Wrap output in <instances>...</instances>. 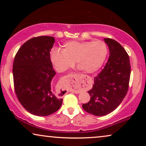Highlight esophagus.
Returning <instances> with one entry per match:
<instances>
[{
  "label": "esophagus",
  "instance_id": "34e87169",
  "mask_svg": "<svg viewBox=\"0 0 146 146\" xmlns=\"http://www.w3.org/2000/svg\"><path fill=\"white\" fill-rule=\"evenodd\" d=\"M82 77L80 75H76V76L74 78V79L72 80V84L75 86H81L82 84H83Z\"/></svg>",
  "mask_w": 146,
  "mask_h": 146
}]
</instances>
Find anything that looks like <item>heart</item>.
<instances>
[{
  "instance_id": "1",
  "label": "heart",
  "mask_w": 146,
  "mask_h": 146,
  "mask_svg": "<svg viewBox=\"0 0 146 146\" xmlns=\"http://www.w3.org/2000/svg\"><path fill=\"white\" fill-rule=\"evenodd\" d=\"M107 54V46L103 41H70L64 45L62 50H52L50 60L58 72L66 71L76 62L82 70L92 74L102 67Z\"/></svg>"
}]
</instances>
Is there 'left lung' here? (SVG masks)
Returning a JSON list of instances; mask_svg holds the SVG:
<instances>
[{"mask_svg":"<svg viewBox=\"0 0 146 146\" xmlns=\"http://www.w3.org/2000/svg\"><path fill=\"white\" fill-rule=\"evenodd\" d=\"M104 40L109 48L108 60L88 92L90 100L82 104L86 111L97 116L108 114L120 104L128 90L131 73L129 58L125 49L114 40Z\"/></svg>","mask_w":146,"mask_h":146,"instance_id":"1","label":"left lung"}]
</instances>
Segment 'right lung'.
<instances>
[{
	"mask_svg": "<svg viewBox=\"0 0 146 146\" xmlns=\"http://www.w3.org/2000/svg\"><path fill=\"white\" fill-rule=\"evenodd\" d=\"M54 38L34 37L24 43L13 62L14 88L17 98L32 114L46 116L60 108L63 100L51 90L56 74L50 60Z\"/></svg>",
	"mask_w": 146,
	"mask_h": 146,
	"instance_id": "1",
	"label": "right lung"
}]
</instances>
